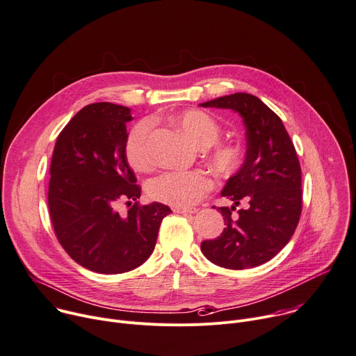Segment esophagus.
I'll return each mask as SVG.
<instances>
[{"label": "esophagus", "mask_w": 356, "mask_h": 356, "mask_svg": "<svg viewBox=\"0 0 356 356\" xmlns=\"http://www.w3.org/2000/svg\"><path fill=\"white\" fill-rule=\"evenodd\" d=\"M173 211L179 213V214H193V213H196L197 210L191 209V207H175Z\"/></svg>", "instance_id": "obj_1"}]
</instances>
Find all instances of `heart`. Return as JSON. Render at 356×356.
Segmentation results:
<instances>
[{
	"instance_id": "b5f03b06",
	"label": "heart",
	"mask_w": 356,
	"mask_h": 356,
	"mask_svg": "<svg viewBox=\"0 0 356 356\" xmlns=\"http://www.w3.org/2000/svg\"><path fill=\"white\" fill-rule=\"evenodd\" d=\"M173 123L199 149L210 147L220 138L221 127L209 113L190 109L177 113ZM150 123L140 122L124 143V156L127 163L138 172L147 170L152 165L149 149ZM243 150L238 145H215L210 153V163L221 176L233 175L241 165ZM213 183L210 177L200 170H176L156 176L147 186L149 196L157 202L175 207H188L196 204L210 191Z\"/></svg>"
}]
</instances>
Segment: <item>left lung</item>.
I'll list each match as a JSON object with an SVG mask.
<instances>
[{
  "label": "left lung",
  "instance_id": "left-lung-1",
  "mask_svg": "<svg viewBox=\"0 0 356 356\" xmlns=\"http://www.w3.org/2000/svg\"><path fill=\"white\" fill-rule=\"evenodd\" d=\"M232 109L245 126V156L229 177L221 196L233 206L218 207L225 227L220 237L202 243L213 264L244 270L275 257L293 237L302 209L301 166L282 120L254 95L233 93L200 104ZM243 209L232 211L240 203Z\"/></svg>",
  "mask_w": 356,
  "mask_h": 356
}]
</instances>
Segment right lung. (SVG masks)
Returning <instances> with one entry per match:
<instances>
[{"label":"right lung","mask_w":356,"mask_h":356,"mask_svg":"<svg viewBox=\"0 0 356 356\" xmlns=\"http://www.w3.org/2000/svg\"><path fill=\"white\" fill-rule=\"evenodd\" d=\"M131 109L109 102L82 108L59 134L51 161L48 206L58 241L74 261L99 274L142 266L170 207L139 206L140 187L124 156ZM120 200L134 206L122 216Z\"/></svg>","instance_id":"obj_1"}]
</instances>
